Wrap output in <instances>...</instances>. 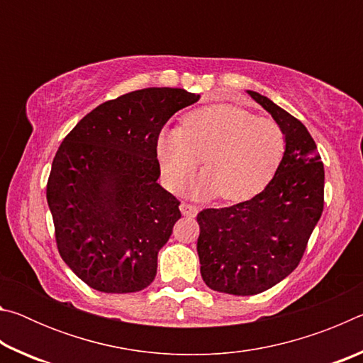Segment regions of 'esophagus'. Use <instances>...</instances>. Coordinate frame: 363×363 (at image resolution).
I'll use <instances>...</instances> for the list:
<instances>
[{
	"instance_id": "34e87169",
	"label": "esophagus",
	"mask_w": 363,
	"mask_h": 363,
	"mask_svg": "<svg viewBox=\"0 0 363 363\" xmlns=\"http://www.w3.org/2000/svg\"><path fill=\"white\" fill-rule=\"evenodd\" d=\"M181 213L184 216H189V218H195L196 213H199V208L195 205H190V203H181Z\"/></svg>"
}]
</instances>
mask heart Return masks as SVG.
Returning a JSON list of instances; mask_svg holds the SVG:
<instances>
[{"label":"heart","instance_id":"b5f03b06","mask_svg":"<svg viewBox=\"0 0 363 363\" xmlns=\"http://www.w3.org/2000/svg\"><path fill=\"white\" fill-rule=\"evenodd\" d=\"M285 152L286 136L277 121L230 104L196 108L182 128L164 130L157 140L160 168L171 187H179L203 156L205 176L194 192L218 194L225 201L262 192Z\"/></svg>","mask_w":363,"mask_h":363}]
</instances>
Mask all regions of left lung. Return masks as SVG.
I'll list each match as a JSON object with an SVG mask.
<instances>
[{
    "label": "left lung",
    "mask_w": 363,
    "mask_h": 363,
    "mask_svg": "<svg viewBox=\"0 0 363 363\" xmlns=\"http://www.w3.org/2000/svg\"><path fill=\"white\" fill-rule=\"evenodd\" d=\"M248 94L285 131V157L261 194L196 214L201 279L237 296L266 291L298 267L322 216L325 187L322 158L303 123L266 96Z\"/></svg>",
    "instance_id": "obj_1"
}]
</instances>
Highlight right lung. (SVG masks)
I'll list each match as a JSON object with an SVG mask.
<instances>
[{
    "label": "right lung",
    "mask_w": 363,
    "mask_h": 363,
    "mask_svg": "<svg viewBox=\"0 0 363 363\" xmlns=\"http://www.w3.org/2000/svg\"><path fill=\"white\" fill-rule=\"evenodd\" d=\"M200 94L145 88L96 107L52 160L46 199L59 255L104 293H134L157 275V256L181 218V201L157 179L160 131Z\"/></svg>",
    "instance_id": "add662e5"
}]
</instances>
